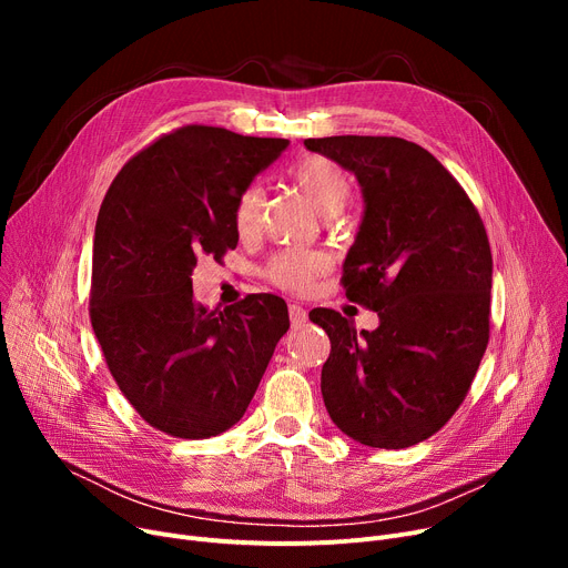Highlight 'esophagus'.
<instances>
[{
    "label": "esophagus",
    "mask_w": 568,
    "mask_h": 568,
    "mask_svg": "<svg viewBox=\"0 0 568 568\" xmlns=\"http://www.w3.org/2000/svg\"><path fill=\"white\" fill-rule=\"evenodd\" d=\"M308 320V313H306V308L304 306H300V304H290V322H292V326L294 329H300V326H304V322Z\"/></svg>",
    "instance_id": "1"
}]
</instances>
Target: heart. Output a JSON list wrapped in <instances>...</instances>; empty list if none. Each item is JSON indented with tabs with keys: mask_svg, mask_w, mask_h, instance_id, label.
Listing matches in <instances>:
<instances>
[{
	"mask_svg": "<svg viewBox=\"0 0 568 568\" xmlns=\"http://www.w3.org/2000/svg\"><path fill=\"white\" fill-rule=\"evenodd\" d=\"M294 184L302 189V193L311 200V204L326 219L341 214L352 193L349 179L343 172V168L322 156H311L296 165ZM264 204H266V195H264V189L257 184L248 186L242 195H239L236 209H234V225L239 234L246 236L260 230ZM326 268H329V260H326L322 253L287 248V251H278L272 260L266 262V278L287 292L304 294L313 290L315 281L326 274Z\"/></svg>",
	"mask_w": 568,
	"mask_h": 568,
	"instance_id": "b5f03b06",
	"label": "heart"
}]
</instances>
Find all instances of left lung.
Here are the masks:
<instances>
[{
    "mask_svg": "<svg viewBox=\"0 0 568 568\" xmlns=\"http://www.w3.org/2000/svg\"><path fill=\"white\" fill-rule=\"evenodd\" d=\"M359 179L364 221L343 264L349 302L377 313L356 332L336 311L322 398L332 422L375 449L435 435L465 400L490 338L493 255L476 206L424 146L386 135L308 138Z\"/></svg>",
    "mask_w": 568,
    "mask_h": 568,
    "instance_id": "obj_1",
    "label": "left lung"
}]
</instances>
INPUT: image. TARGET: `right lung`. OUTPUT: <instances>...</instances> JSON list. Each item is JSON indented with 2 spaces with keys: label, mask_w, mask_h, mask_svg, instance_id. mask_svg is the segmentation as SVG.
Segmentation results:
<instances>
[{
  "label": "right lung",
  "mask_w": 568,
  "mask_h": 568,
  "mask_svg": "<svg viewBox=\"0 0 568 568\" xmlns=\"http://www.w3.org/2000/svg\"><path fill=\"white\" fill-rule=\"evenodd\" d=\"M285 146L189 124L138 152L103 197L89 320L116 386L165 435L204 439L234 426L290 329L274 294L209 311L191 281L197 257L236 246V200Z\"/></svg>",
  "instance_id": "1"
}]
</instances>
